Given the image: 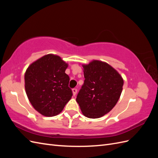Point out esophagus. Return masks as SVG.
Instances as JSON below:
<instances>
[{
	"label": "esophagus",
	"mask_w": 158,
	"mask_h": 158,
	"mask_svg": "<svg viewBox=\"0 0 158 158\" xmlns=\"http://www.w3.org/2000/svg\"><path fill=\"white\" fill-rule=\"evenodd\" d=\"M73 95H74V96H75L76 94H77V89H76V88H74V89H73Z\"/></svg>",
	"instance_id": "1"
}]
</instances>
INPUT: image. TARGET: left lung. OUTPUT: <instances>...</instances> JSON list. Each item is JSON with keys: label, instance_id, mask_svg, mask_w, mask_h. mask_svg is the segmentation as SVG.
I'll list each match as a JSON object with an SVG mask.
<instances>
[{"label": "left lung", "instance_id": "1", "mask_svg": "<svg viewBox=\"0 0 158 158\" xmlns=\"http://www.w3.org/2000/svg\"><path fill=\"white\" fill-rule=\"evenodd\" d=\"M82 67L85 80L76 102L85 117H102L115 106L120 98L123 79L106 62L93 60L82 64Z\"/></svg>", "mask_w": 158, "mask_h": 158}]
</instances>
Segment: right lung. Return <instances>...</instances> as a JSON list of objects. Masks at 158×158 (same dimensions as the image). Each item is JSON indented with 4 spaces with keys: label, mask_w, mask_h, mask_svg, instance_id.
I'll use <instances>...</instances> for the list:
<instances>
[{
    "label": "right lung",
    "mask_w": 158,
    "mask_h": 158,
    "mask_svg": "<svg viewBox=\"0 0 158 158\" xmlns=\"http://www.w3.org/2000/svg\"><path fill=\"white\" fill-rule=\"evenodd\" d=\"M68 66L59 56L48 54L27 69L24 76L27 96L42 115L59 114L73 96L69 87L70 78L65 73Z\"/></svg>",
    "instance_id": "add662e5"
}]
</instances>
